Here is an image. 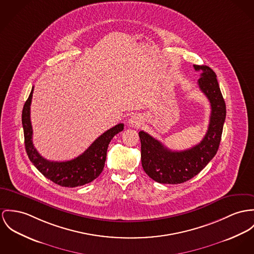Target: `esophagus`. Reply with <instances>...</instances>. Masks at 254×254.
<instances>
[{"label":"esophagus","instance_id":"1","mask_svg":"<svg viewBox=\"0 0 254 254\" xmlns=\"http://www.w3.org/2000/svg\"><path fill=\"white\" fill-rule=\"evenodd\" d=\"M128 123L131 127H139L141 125H142V120L141 117L139 115H132L131 117L129 118L128 120Z\"/></svg>","mask_w":254,"mask_h":254}]
</instances>
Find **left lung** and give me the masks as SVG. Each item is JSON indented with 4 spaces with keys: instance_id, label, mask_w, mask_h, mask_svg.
Returning <instances> with one entry per match:
<instances>
[{
    "instance_id": "8db88e82",
    "label": "left lung",
    "mask_w": 254,
    "mask_h": 254,
    "mask_svg": "<svg viewBox=\"0 0 254 254\" xmlns=\"http://www.w3.org/2000/svg\"><path fill=\"white\" fill-rule=\"evenodd\" d=\"M201 71L198 85L211 103L208 130L202 141L190 149L172 151L147 132L139 131L141 161L146 174L160 184L185 183L197 175L215 156L226 117V105L215 71L207 65H193Z\"/></svg>"
}]
</instances>
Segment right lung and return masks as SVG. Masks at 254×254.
<instances>
[{"label": "right lung", "instance_id": "obj_1", "mask_svg": "<svg viewBox=\"0 0 254 254\" xmlns=\"http://www.w3.org/2000/svg\"><path fill=\"white\" fill-rule=\"evenodd\" d=\"M33 91L34 87L22 111L25 148L32 163L45 178L62 187H80L97 179L103 170L108 145L112 138L124 129V124H119L106 130L97 138L82 155L71 160H47L39 155L37 149L34 147L32 140L33 128L31 124L30 106L33 98Z\"/></svg>", "mask_w": 254, "mask_h": 254}]
</instances>
